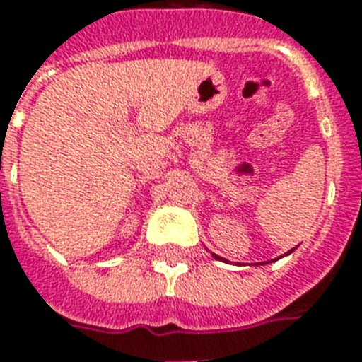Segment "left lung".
<instances>
[{"label":"left lung","mask_w":362,"mask_h":362,"mask_svg":"<svg viewBox=\"0 0 362 362\" xmlns=\"http://www.w3.org/2000/svg\"><path fill=\"white\" fill-rule=\"evenodd\" d=\"M218 259H220V257H218Z\"/></svg>","instance_id":"obj_1"}]
</instances>
